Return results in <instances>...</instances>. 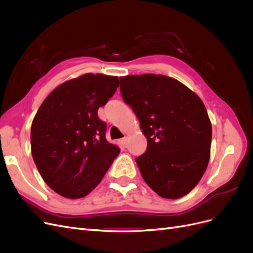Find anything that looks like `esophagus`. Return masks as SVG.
<instances>
[{
	"label": "esophagus",
	"mask_w": 253,
	"mask_h": 253,
	"mask_svg": "<svg viewBox=\"0 0 253 253\" xmlns=\"http://www.w3.org/2000/svg\"><path fill=\"white\" fill-rule=\"evenodd\" d=\"M119 142H120V144L122 145V147L126 148V145H127V138H126V137H124V138L119 140Z\"/></svg>",
	"instance_id": "1"
}]
</instances>
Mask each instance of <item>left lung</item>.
I'll list each match as a JSON object with an SVG mask.
<instances>
[{
	"instance_id": "8db88e82",
	"label": "left lung",
	"mask_w": 253,
	"mask_h": 253,
	"mask_svg": "<svg viewBox=\"0 0 253 253\" xmlns=\"http://www.w3.org/2000/svg\"><path fill=\"white\" fill-rule=\"evenodd\" d=\"M120 91L148 139L136 158L142 178L159 196H185L210 159L212 126L201 98L178 80L154 74L120 77Z\"/></svg>"
}]
</instances>
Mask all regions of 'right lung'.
Here are the masks:
<instances>
[{"label": "right lung", "mask_w": 253, "mask_h": 253, "mask_svg": "<svg viewBox=\"0 0 253 253\" xmlns=\"http://www.w3.org/2000/svg\"><path fill=\"white\" fill-rule=\"evenodd\" d=\"M118 86L115 76L84 74L60 84L38 110L30 131L33 158L43 180L61 196H86L120 153L106 140V124L98 117Z\"/></svg>", "instance_id": "1"}]
</instances>
